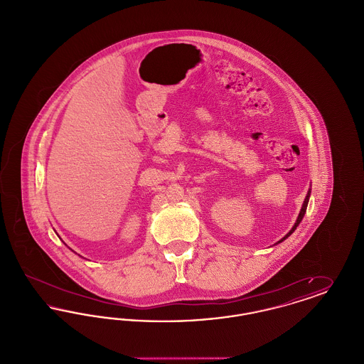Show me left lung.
Instances as JSON below:
<instances>
[{
  "instance_id": "left-lung-1",
  "label": "left lung",
  "mask_w": 364,
  "mask_h": 364,
  "mask_svg": "<svg viewBox=\"0 0 364 364\" xmlns=\"http://www.w3.org/2000/svg\"><path fill=\"white\" fill-rule=\"evenodd\" d=\"M310 195H311V188L307 192V195H306V199H304V202H303V206L300 208V213H299V215H297V220H296V223H294V225L292 226V229L279 240V242H276V244H279V242H284L285 239H288L292 233H294V230H296V228L299 226V224L301 223V220H303V217H304V214H306V210H307V205H309V200H310Z\"/></svg>"
}]
</instances>
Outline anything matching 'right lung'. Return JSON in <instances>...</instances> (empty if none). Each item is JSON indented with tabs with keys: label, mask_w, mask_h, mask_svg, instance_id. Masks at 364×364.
Returning <instances> with one entry per match:
<instances>
[{
	"label": "right lung",
	"mask_w": 364,
	"mask_h": 364,
	"mask_svg": "<svg viewBox=\"0 0 364 364\" xmlns=\"http://www.w3.org/2000/svg\"><path fill=\"white\" fill-rule=\"evenodd\" d=\"M65 245H67V244H65Z\"/></svg>",
	"instance_id": "right-lung-1"
}]
</instances>
